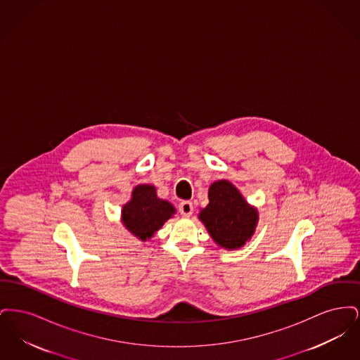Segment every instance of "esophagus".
I'll return each mask as SVG.
<instances>
[{
    "label": "esophagus",
    "instance_id": "34e87169",
    "mask_svg": "<svg viewBox=\"0 0 360 360\" xmlns=\"http://www.w3.org/2000/svg\"><path fill=\"white\" fill-rule=\"evenodd\" d=\"M178 209H179V213L182 214V216H191L193 214V210H194V207H193V204L190 202V201H182L179 206H178Z\"/></svg>",
    "mask_w": 360,
    "mask_h": 360
}]
</instances>
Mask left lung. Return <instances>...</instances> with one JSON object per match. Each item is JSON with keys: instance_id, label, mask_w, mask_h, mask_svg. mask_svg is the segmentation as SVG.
<instances>
[{"instance_id": "8db88e82", "label": "left lung", "mask_w": 360, "mask_h": 360, "mask_svg": "<svg viewBox=\"0 0 360 360\" xmlns=\"http://www.w3.org/2000/svg\"><path fill=\"white\" fill-rule=\"evenodd\" d=\"M200 220L219 245L233 250L252 236L257 212L231 182L219 181L209 188V205L201 210Z\"/></svg>"}]
</instances>
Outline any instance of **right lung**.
<instances>
[{
	"label": "right lung",
	"instance_id": "1",
	"mask_svg": "<svg viewBox=\"0 0 360 360\" xmlns=\"http://www.w3.org/2000/svg\"><path fill=\"white\" fill-rule=\"evenodd\" d=\"M175 213L170 202L159 200L151 185H139L132 200L122 207V223L139 239H150Z\"/></svg>",
	"mask_w": 360,
	"mask_h": 360
}]
</instances>
